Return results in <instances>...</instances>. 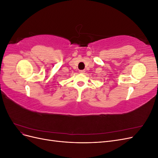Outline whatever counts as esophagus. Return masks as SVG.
Here are the masks:
<instances>
[{"label": "esophagus", "instance_id": "1", "mask_svg": "<svg viewBox=\"0 0 158 158\" xmlns=\"http://www.w3.org/2000/svg\"><path fill=\"white\" fill-rule=\"evenodd\" d=\"M79 73H81V74H83V73H85V70H79Z\"/></svg>", "mask_w": 158, "mask_h": 158}]
</instances>
